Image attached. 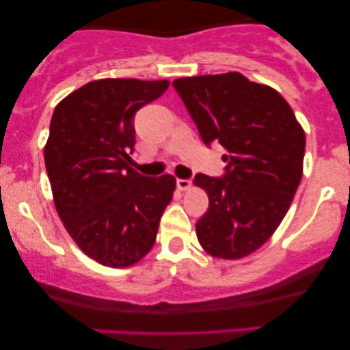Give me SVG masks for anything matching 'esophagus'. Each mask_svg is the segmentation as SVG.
<instances>
[{"label":"esophagus","mask_w":350,"mask_h":350,"mask_svg":"<svg viewBox=\"0 0 350 350\" xmlns=\"http://www.w3.org/2000/svg\"><path fill=\"white\" fill-rule=\"evenodd\" d=\"M176 184H178V187L180 189V191H187V189L192 186V180L191 179H178L176 180Z\"/></svg>","instance_id":"34e87169"}]
</instances>
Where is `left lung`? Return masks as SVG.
I'll return each mask as SVG.
<instances>
[{
	"label": "left lung",
	"mask_w": 350,
	"mask_h": 350,
	"mask_svg": "<svg viewBox=\"0 0 350 350\" xmlns=\"http://www.w3.org/2000/svg\"><path fill=\"white\" fill-rule=\"evenodd\" d=\"M202 142L219 143L220 178L198 174L208 208L196 224L208 255L237 260L258 250L286 215L303 176L306 138L276 90L239 72L172 82Z\"/></svg>",
	"instance_id": "left-lung-1"
}]
</instances>
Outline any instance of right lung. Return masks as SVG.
<instances>
[{
    "label": "right lung",
    "mask_w": 350,
    "mask_h": 350,
    "mask_svg": "<svg viewBox=\"0 0 350 350\" xmlns=\"http://www.w3.org/2000/svg\"><path fill=\"white\" fill-rule=\"evenodd\" d=\"M167 80L102 79L55 107L44 148L55 208L80 250L105 267H130L154 245L171 202V174L131 170L135 115L161 97Z\"/></svg>",
    "instance_id": "1"
}]
</instances>
